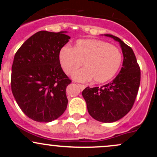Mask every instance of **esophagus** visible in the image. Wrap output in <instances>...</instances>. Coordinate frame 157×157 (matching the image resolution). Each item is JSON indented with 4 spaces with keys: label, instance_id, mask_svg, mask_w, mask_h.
I'll list each match as a JSON object with an SVG mask.
<instances>
[{
    "label": "esophagus",
    "instance_id": "esophagus-1",
    "mask_svg": "<svg viewBox=\"0 0 157 157\" xmlns=\"http://www.w3.org/2000/svg\"><path fill=\"white\" fill-rule=\"evenodd\" d=\"M78 86H80V89L81 90H83L85 88H86V86H85V85H82V84H78Z\"/></svg>",
    "mask_w": 157,
    "mask_h": 157
}]
</instances>
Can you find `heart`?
<instances>
[{"label":"heart","instance_id":"b5f03b06","mask_svg":"<svg viewBox=\"0 0 157 157\" xmlns=\"http://www.w3.org/2000/svg\"><path fill=\"white\" fill-rule=\"evenodd\" d=\"M59 61L64 72L72 75L79 68H86L73 75L78 82H88L94 78L98 83L107 82L114 77L122 63V55L116 46L97 39L79 40L74 47L64 46L59 52Z\"/></svg>","mask_w":157,"mask_h":157}]
</instances>
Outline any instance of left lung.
Here are the masks:
<instances>
[{
  "instance_id": "obj_1",
  "label": "left lung",
  "mask_w": 157,
  "mask_h": 157,
  "mask_svg": "<svg viewBox=\"0 0 157 157\" xmlns=\"http://www.w3.org/2000/svg\"><path fill=\"white\" fill-rule=\"evenodd\" d=\"M120 43L123 62L117 76L100 88H86L82 95L94 120L113 122L125 116L134 105L140 84V68L134 51L119 37L105 35Z\"/></svg>"
}]
</instances>
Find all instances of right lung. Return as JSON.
Segmentation results:
<instances>
[{
  "instance_id": "obj_1",
  "label": "right lung",
  "mask_w": 157,
  "mask_h": 157,
  "mask_svg": "<svg viewBox=\"0 0 157 157\" xmlns=\"http://www.w3.org/2000/svg\"><path fill=\"white\" fill-rule=\"evenodd\" d=\"M66 32H37L14 57L12 94L23 112L35 121L51 122L67 108L66 89L71 80L59 61V52L70 39Z\"/></svg>"
}]
</instances>
